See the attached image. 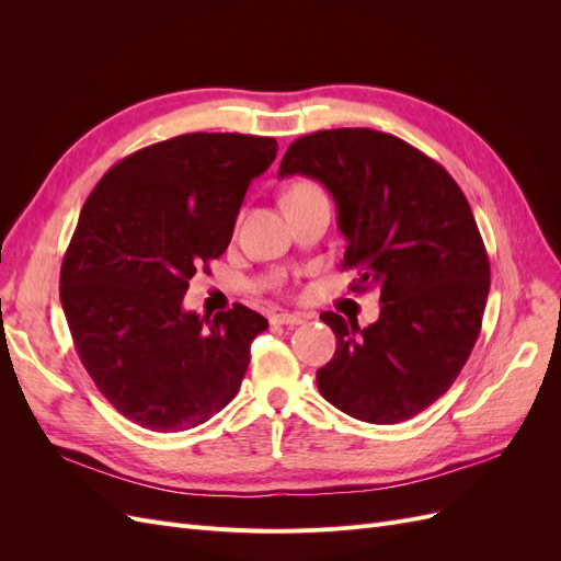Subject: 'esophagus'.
<instances>
[{"label":"esophagus","mask_w":561,"mask_h":561,"mask_svg":"<svg viewBox=\"0 0 561 561\" xmlns=\"http://www.w3.org/2000/svg\"><path fill=\"white\" fill-rule=\"evenodd\" d=\"M304 320H307V316H301V313H287V311L271 316V322H274V325H301Z\"/></svg>","instance_id":"1"}]
</instances>
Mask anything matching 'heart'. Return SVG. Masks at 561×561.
Here are the masks:
<instances>
[{
	"label": "heart",
	"mask_w": 561,
	"mask_h": 561,
	"mask_svg": "<svg viewBox=\"0 0 561 561\" xmlns=\"http://www.w3.org/2000/svg\"><path fill=\"white\" fill-rule=\"evenodd\" d=\"M311 192H318V186L311 184V182H297L290 192H287L285 196H297V194H311Z\"/></svg>",
	"instance_id": "b5f03b06"
}]
</instances>
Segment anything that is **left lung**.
Segmentation results:
<instances>
[{
  "instance_id": "obj_1",
  "label": "left lung",
  "mask_w": 561,
  "mask_h": 561,
  "mask_svg": "<svg viewBox=\"0 0 561 561\" xmlns=\"http://www.w3.org/2000/svg\"><path fill=\"white\" fill-rule=\"evenodd\" d=\"M280 178L322 182L346 236L342 268L353 293L379 290L367 328L320 313L336 336L316 371L322 398L367 423H400L443 398L478 342L489 295V257L461 186L404 140L371 128L301 135Z\"/></svg>"
}]
</instances>
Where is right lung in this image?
I'll return each instance as SVG.
<instances>
[{"mask_svg": "<svg viewBox=\"0 0 561 561\" xmlns=\"http://www.w3.org/2000/svg\"><path fill=\"white\" fill-rule=\"evenodd\" d=\"M276 151L260 135H178L114 163L83 203L60 266L62 311L100 393L142 428H194L239 393L268 320L243 304L201 318L182 297L227 250Z\"/></svg>", "mask_w": 561, "mask_h": 561, "instance_id": "1", "label": "right lung"}]
</instances>
